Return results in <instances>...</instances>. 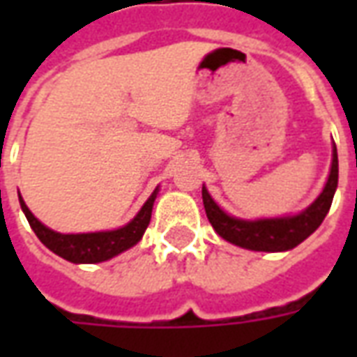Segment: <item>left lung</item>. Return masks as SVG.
<instances>
[{
	"instance_id": "8db88e82",
	"label": "left lung",
	"mask_w": 357,
	"mask_h": 357,
	"mask_svg": "<svg viewBox=\"0 0 357 357\" xmlns=\"http://www.w3.org/2000/svg\"><path fill=\"white\" fill-rule=\"evenodd\" d=\"M337 185L338 156L337 147L333 145V162H331L327 183L319 197L307 208L294 216L258 218V220L235 218L227 214L224 208H220V204L210 197L208 189L204 185H202V202L214 231L227 243L256 252H284L298 247L302 241H306L321 225L331 208Z\"/></svg>"
}]
</instances>
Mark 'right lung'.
Returning a JSON list of instances; mask_svg holds the SVG:
<instances>
[{
  "label": "right lung",
  "instance_id": "add662e5",
  "mask_svg": "<svg viewBox=\"0 0 357 357\" xmlns=\"http://www.w3.org/2000/svg\"><path fill=\"white\" fill-rule=\"evenodd\" d=\"M158 187L151 193L141 210L130 220L128 224L118 227V229H109V231H93V233H59L43 225L38 218L30 212L24 199L19 193L20 208L26 216L28 224L34 229L38 239L42 241L51 252H55L61 258H65L73 264H99L107 262L114 256L122 255L124 250L137 245L143 237L151 222V212L155 204Z\"/></svg>",
  "mask_w": 357,
  "mask_h": 357
}]
</instances>
